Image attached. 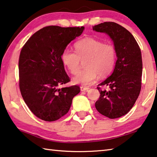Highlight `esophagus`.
Returning <instances> with one entry per match:
<instances>
[{
	"instance_id": "obj_1",
	"label": "esophagus",
	"mask_w": 157,
	"mask_h": 157,
	"mask_svg": "<svg viewBox=\"0 0 157 157\" xmlns=\"http://www.w3.org/2000/svg\"><path fill=\"white\" fill-rule=\"evenodd\" d=\"M90 88L88 87H84V86H81V91H86V90H89Z\"/></svg>"
}]
</instances>
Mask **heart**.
<instances>
[{
  "mask_svg": "<svg viewBox=\"0 0 157 157\" xmlns=\"http://www.w3.org/2000/svg\"><path fill=\"white\" fill-rule=\"evenodd\" d=\"M75 52L66 49L61 54V61L71 74L80 69V62L86 60L85 67L73 78L74 83L87 86L93 83L98 74L101 77L109 75L117 61V50L112 43L87 37L74 43Z\"/></svg>",
  "mask_w": 157,
  "mask_h": 157,
  "instance_id": "heart-1",
  "label": "heart"
}]
</instances>
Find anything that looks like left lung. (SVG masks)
<instances>
[{
	"mask_svg": "<svg viewBox=\"0 0 157 157\" xmlns=\"http://www.w3.org/2000/svg\"><path fill=\"white\" fill-rule=\"evenodd\" d=\"M92 28L110 36L117 56L113 73L97 87L100 97L95 103L96 109L109 119L119 118L130 110L141 92V49L132 34L114 22H104ZM104 86L106 89L102 88Z\"/></svg>",
	"mask_w": 157,
	"mask_h": 157,
	"instance_id": "8db88e82",
	"label": "left lung"
}]
</instances>
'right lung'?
I'll return each instance as SVG.
<instances>
[{"label": "right lung", "mask_w": 157, "mask_h": 157, "mask_svg": "<svg viewBox=\"0 0 157 157\" xmlns=\"http://www.w3.org/2000/svg\"><path fill=\"white\" fill-rule=\"evenodd\" d=\"M83 30V26H47L34 33L21 49L19 88L29 109L40 119H59L67 113L73 98L80 92L78 86L59 87L70 81L61 54Z\"/></svg>", "instance_id": "1"}]
</instances>
